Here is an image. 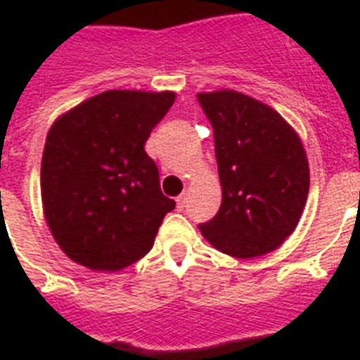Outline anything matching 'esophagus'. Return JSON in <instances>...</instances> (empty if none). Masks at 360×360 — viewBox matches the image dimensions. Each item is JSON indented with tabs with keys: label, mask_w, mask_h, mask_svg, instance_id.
Returning <instances> with one entry per match:
<instances>
[{
	"label": "esophagus",
	"mask_w": 360,
	"mask_h": 360,
	"mask_svg": "<svg viewBox=\"0 0 360 360\" xmlns=\"http://www.w3.org/2000/svg\"><path fill=\"white\" fill-rule=\"evenodd\" d=\"M186 203H188V198H186V194H181V196L175 200V207H177V211H183V209L186 207Z\"/></svg>",
	"instance_id": "obj_1"
}]
</instances>
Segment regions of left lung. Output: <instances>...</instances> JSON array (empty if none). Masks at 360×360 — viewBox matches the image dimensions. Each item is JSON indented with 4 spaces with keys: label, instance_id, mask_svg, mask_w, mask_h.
Instances as JSON below:
<instances>
[{
    "label": "left lung",
    "instance_id": "left-lung-1",
    "mask_svg": "<svg viewBox=\"0 0 360 360\" xmlns=\"http://www.w3.org/2000/svg\"><path fill=\"white\" fill-rule=\"evenodd\" d=\"M213 127L222 203L200 224L220 252L248 259L278 248L297 228L310 169L299 136L278 112L243 93H198Z\"/></svg>",
    "mask_w": 360,
    "mask_h": 360
}]
</instances>
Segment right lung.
I'll return each instance as SVG.
<instances>
[{"label":"right lung","mask_w":360,"mask_h":360,"mask_svg":"<svg viewBox=\"0 0 360 360\" xmlns=\"http://www.w3.org/2000/svg\"><path fill=\"white\" fill-rule=\"evenodd\" d=\"M175 93L112 89L63 114L46 136L41 196L61 250L93 271H120L151 250L166 213L147 138Z\"/></svg>","instance_id":"right-lung-1"}]
</instances>
